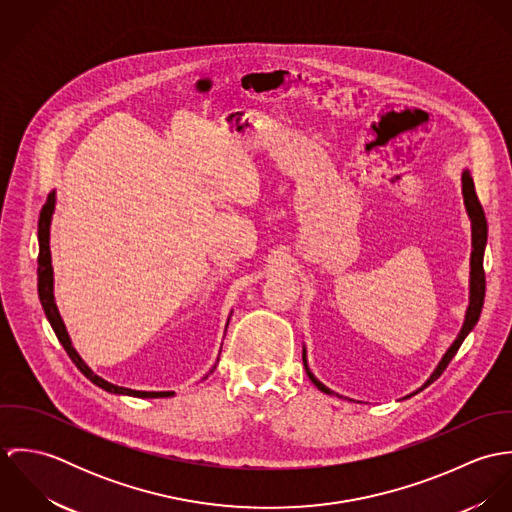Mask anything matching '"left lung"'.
Returning a JSON list of instances; mask_svg holds the SVG:
<instances>
[{"label":"left lung","mask_w":512,"mask_h":512,"mask_svg":"<svg viewBox=\"0 0 512 512\" xmlns=\"http://www.w3.org/2000/svg\"><path fill=\"white\" fill-rule=\"evenodd\" d=\"M463 199H465V207L469 213V219L473 224V252H471V301H469V309L465 315V323L461 327L459 337L455 339V343L449 347V351L445 353V357L441 359L436 372L430 376V380L424 384V388L428 384H432L436 378L441 376V372L447 368L451 363V359L455 357V353L459 351L463 339L469 335V331L475 327V323L479 321L481 309H483V301H485V270H483V254H485V244H487V219H485V211L479 203V197L475 193V185L473 179L469 175V171L463 173ZM303 365L307 368L305 363V353H303ZM311 382L325 394H331L329 388H325L309 370H307Z\"/></svg>","instance_id":"1"}]
</instances>
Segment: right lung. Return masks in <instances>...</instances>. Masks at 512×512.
<instances>
[{"label": "right lung", "instance_id": "1", "mask_svg": "<svg viewBox=\"0 0 512 512\" xmlns=\"http://www.w3.org/2000/svg\"><path fill=\"white\" fill-rule=\"evenodd\" d=\"M53 207H55V193L49 195V199L45 201L43 209H41V215H39V258H37V292H39V299H41V305L45 309V315L57 335V339L61 341V345L65 347L67 355L71 357L76 368L86 376L90 378L96 386L108 390V392H114V394H128V396H138V398H163V396H171L173 392H142V390H132V388H122V386H116V384H110L106 382L104 378L96 376L88 366L82 363V359L78 357V353L74 351L73 345H71V339L67 335V329H65V323L59 315V309L55 305V295H53V268H51V250H49V226H51V215H53Z\"/></svg>", "mask_w": 512, "mask_h": 512}]
</instances>
